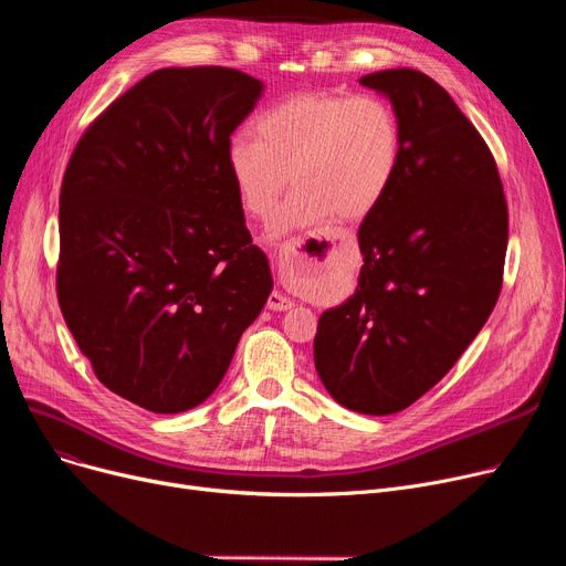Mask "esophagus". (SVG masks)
Segmentation results:
<instances>
[{"instance_id": "34e87169", "label": "esophagus", "mask_w": 566, "mask_h": 566, "mask_svg": "<svg viewBox=\"0 0 566 566\" xmlns=\"http://www.w3.org/2000/svg\"><path fill=\"white\" fill-rule=\"evenodd\" d=\"M331 243V233H321L312 238H291L277 254V273L284 284H301L310 280L316 271L318 261L325 254V248ZM268 307L273 312H286L293 307V301L282 293L268 295Z\"/></svg>"}]
</instances>
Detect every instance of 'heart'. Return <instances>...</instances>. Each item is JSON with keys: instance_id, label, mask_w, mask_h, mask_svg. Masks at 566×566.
<instances>
[{"instance_id": "obj_1", "label": "heart", "mask_w": 566, "mask_h": 566, "mask_svg": "<svg viewBox=\"0 0 566 566\" xmlns=\"http://www.w3.org/2000/svg\"><path fill=\"white\" fill-rule=\"evenodd\" d=\"M401 163V124L378 96L295 94L259 116L256 137L238 133L227 165L245 211L271 218L291 181L295 190L268 235L363 220L385 199Z\"/></svg>"}]
</instances>
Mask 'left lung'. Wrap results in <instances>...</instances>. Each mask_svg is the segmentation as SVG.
Masks as SVG:
<instances>
[{"instance_id":"obj_1","label":"left lung","mask_w":566,"mask_h":566,"mask_svg":"<svg viewBox=\"0 0 566 566\" xmlns=\"http://www.w3.org/2000/svg\"><path fill=\"white\" fill-rule=\"evenodd\" d=\"M360 84L395 107L401 163L360 224L355 293L318 318L314 365L344 408L392 415L429 392L491 316L507 201L486 142L438 82L388 69Z\"/></svg>"}]
</instances>
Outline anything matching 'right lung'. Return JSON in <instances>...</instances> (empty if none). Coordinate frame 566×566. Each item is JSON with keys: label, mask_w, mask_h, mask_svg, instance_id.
I'll list each match as a JSON object with an SVG mask.
<instances>
[{"label": "right lung", "mask_w": 566, "mask_h": 566, "mask_svg": "<svg viewBox=\"0 0 566 566\" xmlns=\"http://www.w3.org/2000/svg\"><path fill=\"white\" fill-rule=\"evenodd\" d=\"M263 82L160 69L77 142L59 195L56 295L114 395L184 412L216 392L273 291L227 165Z\"/></svg>", "instance_id": "add662e5"}]
</instances>
